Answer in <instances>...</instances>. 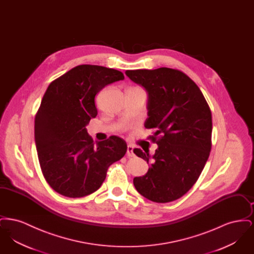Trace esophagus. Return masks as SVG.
<instances>
[{"mask_svg": "<svg viewBox=\"0 0 254 254\" xmlns=\"http://www.w3.org/2000/svg\"><path fill=\"white\" fill-rule=\"evenodd\" d=\"M127 157H134V152H133V146L132 145H127Z\"/></svg>", "mask_w": 254, "mask_h": 254, "instance_id": "1", "label": "esophagus"}]
</instances>
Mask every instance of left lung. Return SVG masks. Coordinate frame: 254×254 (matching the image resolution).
Here are the masks:
<instances>
[{
	"instance_id": "left-lung-1",
	"label": "left lung",
	"mask_w": 254,
	"mask_h": 254,
	"mask_svg": "<svg viewBox=\"0 0 254 254\" xmlns=\"http://www.w3.org/2000/svg\"><path fill=\"white\" fill-rule=\"evenodd\" d=\"M126 74L148 92L145 127L153 129L148 139L158 148L133 152L150 168L135 177L137 191L156 203L181 198L198 180L211 149L212 119L207 102L198 85L184 72L169 67L127 70Z\"/></svg>"
}]
</instances>
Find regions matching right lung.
I'll use <instances>...</instances> for the list:
<instances>
[{
  "mask_svg": "<svg viewBox=\"0 0 254 254\" xmlns=\"http://www.w3.org/2000/svg\"><path fill=\"white\" fill-rule=\"evenodd\" d=\"M124 78L113 68L80 64L49 85L35 115L34 137L43 175L56 192L70 198L93 193L109 166L125 156V140L112 135L95 144L85 128L96 117L97 93Z\"/></svg>",
  "mask_w": 254,
  "mask_h": 254,
  "instance_id": "right-lung-1",
  "label": "right lung"
}]
</instances>
